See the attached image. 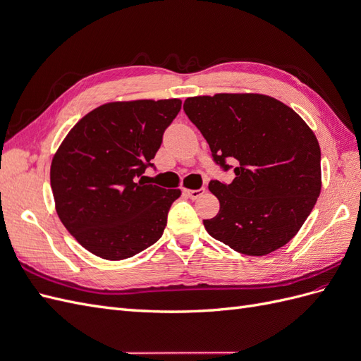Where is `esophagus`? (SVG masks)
Listing matches in <instances>:
<instances>
[{"instance_id": "1", "label": "esophagus", "mask_w": 361, "mask_h": 361, "mask_svg": "<svg viewBox=\"0 0 361 361\" xmlns=\"http://www.w3.org/2000/svg\"><path fill=\"white\" fill-rule=\"evenodd\" d=\"M204 188H199V190H185V194L188 195L190 199H199L202 194H204Z\"/></svg>"}]
</instances>
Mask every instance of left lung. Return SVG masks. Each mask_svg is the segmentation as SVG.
<instances>
[{"label": "left lung", "mask_w": 361, "mask_h": 361, "mask_svg": "<svg viewBox=\"0 0 361 361\" xmlns=\"http://www.w3.org/2000/svg\"><path fill=\"white\" fill-rule=\"evenodd\" d=\"M183 111L204 137L231 183L211 180L220 212L203 220L216 241L265 256L298 233L321 192V149L292 108L257 93L188 97Z\"/></svg>", "instance_id": "8db88e82"}]
</instances>
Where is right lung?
Returning a JSON list of instances; mask_svg holds the SVG:
<instances>
[{
    "mask_svg": "<svg viewBox=\"0 0 361 361\" xmlns=\"http://www.w3.org/2000/svg\"><path fill=\"white\" fill-rule=\"evenodd\" d=\"M180 99L110 102L94 108L63 140L51 164L59 218L85 250L106 260L154 245L180 190L145 182L143 173Z\"/></svg>",
    "mask_w": 361,
    "mask_h": 361,
    "instance_id": "obj_1",
    "label": "right lung"
}]
</instances>
